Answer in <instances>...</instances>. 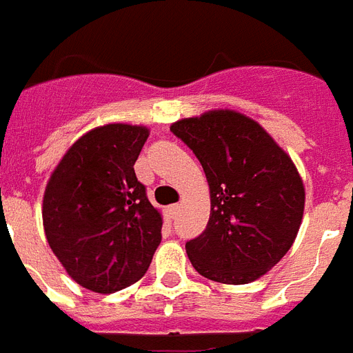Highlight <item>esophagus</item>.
Returning <instances> with one entry per match:
<instances>
[{"mask_svg": "<svg viewBox=\"0 0 353 353\" xmlns=\"http://www.w3.org/2000/svg\"><path fill=\"white\" fill-rule=\"evenodd\" d=\"M177 212H179V205H177V203H174V205L168 207V214H170V219H176Z\"/></svg>", "mask_w": 353, "mask_h": 353, "instance_id": "esophagus-1", "label": "esophagus"}]
</instances>
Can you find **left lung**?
<instances>
[{"mask_svg":"<svg viewBox=\"0 0 353 353\" xmlns=\"http://www.w3.org/2000/svg\"><path fill=\"white\" fill-rule=\"evenodd\" d=\"M170 131L194 152L211 192L205 231L185 244L188 259L219 283L255 281L302 224L305 190L292 159L255 120L228 109L177 120Z\"/></svg>","mask_w":353,"mask_h":353,"instance_id":"8db88e82","label":"left lung"}]
</instances>
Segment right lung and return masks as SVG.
<instances>
[{
  "label": "right lung",
  "instance_id": "right-lung-1",
  "mask_svg": "<svg viewBox=\"0 0 353 353\" xmlns=\"http://www.w3.org/2000/svg\"><path fill=\"white\" fill-rule=\"evenodd\" d=\"M148 128L107 123L64 153L46 185L48 244L75 283L99 294L146 274L161 244V212L134 176Z\"/></svg>",
  "mask_w": 353,
  "mask_h": 353
}]
</instances>
